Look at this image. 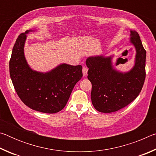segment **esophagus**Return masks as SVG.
Here are the masks:
<instances>
[{
    "instance_id": "1",
    "label": "esophagus",
    "mask_w": 156,
    "mask_h": 156,
    "mask_svg": "<svg viewBox=\"0 0 156 156\" xmlns=\"http://www.w3.org/2000/svg\"><path fill=\"white\" fill-rule=\"evenodd\" d=\"M87 72H88V68L86 67H83V76H85L87 74Z\"/></svg>"
}]
</instances>
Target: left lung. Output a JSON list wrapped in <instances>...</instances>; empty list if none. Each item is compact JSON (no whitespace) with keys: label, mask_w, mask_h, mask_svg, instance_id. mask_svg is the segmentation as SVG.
Returning <instances> with one entry per match:
<instances>
[{"label":"left lung","mask_w":156,"mask_h":156,"mask_svg":"<svg viewBox=\"0 0 156 156\" xmlns=\"http://www.w3.org/2000/svg\"><path fill=\"white\" fill-rule=\"evenodd\" d=\"M130 42L135 47V65L127 72L115 69L113 56H90L86 60L87 78L92 84L91 99L95 109L102 113H112L122 109L140 93L146 72V51L139 34L131 30Z\"/></svg>","instance_id":"1"}]
</instances>
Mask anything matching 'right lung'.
Returning a JSON list of instances; mask_svg holds the SVG:
<instances>
[{
  "mask_svg": "<svg viewBox=\"0 0 156 156\" xmlns=\"http://www.w3.org/2000/svg\"><path fill=\"white\" fill-rule=\"evenodd\" d=\"M27 30L18 36L9 60V73L18 96L31 109L55 113L65 107L75 84L83 77L81 65L60 64L48 72L31 69L24 54Z\"/></svg>",
  "mask_w": 156,
  "mask_h": 156,
  "instance_id": "right-lung-1",
  "label": "right lung"
}]
</instances>
